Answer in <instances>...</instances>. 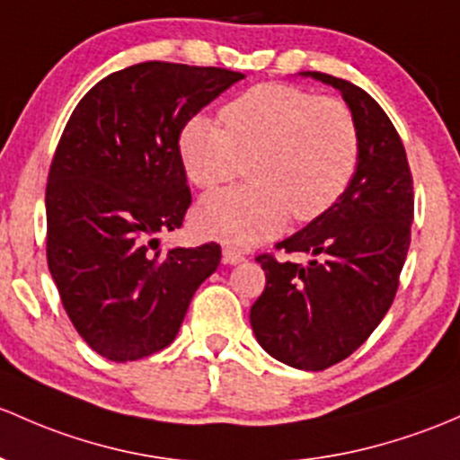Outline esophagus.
Wrapping results in <instances>:
<instances>
[{"label": "esophagus", "instance_id": "34e87169", "mask_svg": "<svg viewBox=\"0 0 460 460\" xmlns=\"http://www.w3.org/2000/svg\"><path fill=\"white\" fill-rule=\"evenodd\" d=\"M222 262H225V264H240V262H244V253H243V251L234 249V246H225V249H222Z\"/></svg>", "mask_w": 460, "mask_h": 460}]
</instances>
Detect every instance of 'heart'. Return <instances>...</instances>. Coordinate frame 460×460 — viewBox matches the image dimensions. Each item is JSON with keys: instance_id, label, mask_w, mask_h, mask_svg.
Wrapping results in <instances>:
<instances>
[{"instance_id": "1", "label": "heart", "mask_w": 460, "mask_h": 460, "mask_svg": "<svg viewBox=\"0 0 460 460\" xmlns=\"http://www.w3.org/2000/svg\"><path fill=\"white\" fill-rule=\"evenodd\" d=\"M222 123L193 116L178 137L187 178L214 190L243 173L253 185L214 191L193 211L196 229L255 244L293 220H315L346 191L359 161V132L344 101L291 85H258L222 108Z\"/></svg>"}]
</instances>
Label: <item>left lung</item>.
I'll use <instances>...</instances> for the list:
<instances>
[{
    "mask_svg": "<svg viewBox=\"0 0 460 460\" xmlns=\"http://www.w3.org/2000/svg\"><path fill=\"white\" fill-rule=\"evenodd\" d=\"M341 92L359 132V161L335 205L278 249L306 264L258 255L267 287L251 306L258 344L282 364L326 370L379 326L399 288L414 217L412 173L393 120L350 81L299 72Z\"/></svg>",
    "mask_w": 460,
    "mask_h": 460,
    "instance_id": "left-lung-1",
    "label": "left lung"
}]
</instances>
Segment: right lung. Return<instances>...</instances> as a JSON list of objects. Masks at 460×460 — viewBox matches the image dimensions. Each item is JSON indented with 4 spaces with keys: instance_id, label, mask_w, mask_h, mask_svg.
Instances as JSON below:
<instances>
[{
    "instance_id": "right-lung-1",
    "label": "right lung",
    "mask_w": 460,
    "mask_h": 460,
    "mask_svg": "<svg viewBox=\"0 0 460 460\" xmlns=\"http://www.w3.org/2000/svg\"><path fill=\"white\" fill-rule=\"evenodd\" d=\"M244 79L226 67L145 61L112 72L67 120L46 187L48 269L76 332L110 361H137L178 335L220 244L158 249L191 205L178 137Z\"/></svg>"
}]
</instances>
